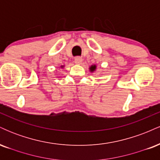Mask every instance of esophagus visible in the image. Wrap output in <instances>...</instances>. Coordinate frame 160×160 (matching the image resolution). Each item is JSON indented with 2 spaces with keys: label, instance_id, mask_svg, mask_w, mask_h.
Here are the masks:
<instances>
[{
  "label": "esophagus",
  "instance_id": "1",
  "mask_svg": "<svg viewBox=\"0 0 160 160\" xmlns=\"http://www.w3.org/2000/svg\"><path fill=\"white\" fill-rule=\"evenodd\" d=\"M82 58L81 57H76V58H74V62L76 64H78V65H80V64L82 63Z\"/></svg>",
  "mask_w": 160,
  "mask_h": 160
}]
</instances>
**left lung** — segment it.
Instances as JSON below:
<instances>
[{
  "instance_id": "8db88e82",
  "label": "left lung",
  "mask_w": 160,
  "mask_h": 160,
  "mask_svg": "<svg viewBox=\"0 0 160 160\" xmlns=\"http://www.w3.org/2000/svg\"><path fill=\"white\" fill-rule=\"evenodd\" d=\"M95 69H96V65H91L90 68H89V70H90L91 72H93V71H95Z\"/></svg>"
}]
</instances>
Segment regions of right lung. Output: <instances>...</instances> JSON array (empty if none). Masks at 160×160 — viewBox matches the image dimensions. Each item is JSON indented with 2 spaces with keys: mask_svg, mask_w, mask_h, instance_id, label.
I'll list each match as a JSON object with an SVG mask.
<instances>
[{
  "mask_svg": "<svg viewBox=\"0 0 160 160\" xmlns=\"http://www.w3.org/2000/svg\"><path fill=\"white\" fill-rule=\"evenodd\" d=\"M63 67H64V66H62V65L61 66V68H63Z\"/></svg>",
  "mask_w": 160,
  "mask_h": 160,
  "instance_id": "add662e5",
  "label": "right lung"
}]
</instances>
